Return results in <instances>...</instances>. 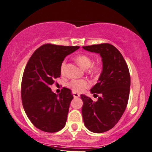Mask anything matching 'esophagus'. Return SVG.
Wrapping results in <instances>:
<instances>
[{
	"mask_svg": "<svg viewBox=\"0 0 152 152\" xmlns=\"http://www.w3.org/2000/svg\"><path fill=\"white\" fill-rule=\"evenodd\" d=\"M80 97V94H78L77 93H74V98H77V97Z\"/></svg>",
	"mask_w": 152,
	"mask_h": 152,
	"instance_id": "esophagus-1",
	"label": "esophagus"
}]
</instances>
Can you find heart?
<instances>
[{"instance_id":"b5f03b06","label":"heart","mask_w":152,"mask_h":152,"mask_svg":"<svg viewBox=\"0 0 152 152\" xmlns=\"http://www.w3.org/2000/svg\"><path fill=\"white\" fill-rule=\"evenodd\" d=\"M75 60L78 63V64L81 67V68L84 69H87L90 68L92 64H93V60H92L91 57L86 55H78L75 57ZM65 66H66V62L63 61L61 64L60 66V72L61 74H64V69ZM99 67L98 66H93L91 68V72L94 73V74H97L99 72ZM90 85V82L88 80L86 79H74L72 80L70 82L68 83L67 86L70 88L75 93H83L89 88Z\"/></svg>"}]
</instances>
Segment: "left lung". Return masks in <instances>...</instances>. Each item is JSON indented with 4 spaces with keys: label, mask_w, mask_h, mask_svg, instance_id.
<instances>
[{
    "label": "left lung",
    "mask_w": 152,
    "mask_h": 152,
    "mask_svg": "<svg viewBox=\"0 0 152 152\" xmlns=\"http://www.w3.org/2000/svg\"><path fill=\"white\" fill-rule=\"evenodd\" d=\"M83 48L99 53L102 60V72L98 83L90 90L94 97L100 95L97 101L80 95L86 127L90 131L101 133L114 127L126 110L130 94L129 69L118 50L111 44L83 46Z\"/></svg>",
    "instance_id": "obj_1"
}]
</instances>
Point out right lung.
Wrapping results in <instances>:
<instances>
[{
  "mask_svg": "<svg viewBox=\"0 0 152 152\" xmlns=\"http://www.w3.org/2000/svg\"><path fill=\"white\" fill-rule=\"evenodd\" d=\"M79 46L44 44L36 50L28 61L21 86L22 104L34 126L47 132H55L65 126L73 95L63 88L59 95L50 86L60 76L61 64L65 57Z\"/></svg>",
  "mask_w": 152,
  "mask_h": 152,
  "instance_id": "add662e5",
  "label": "right lung"
}]
</instances>
